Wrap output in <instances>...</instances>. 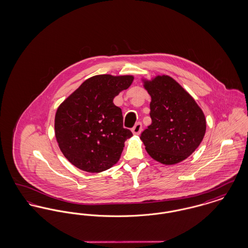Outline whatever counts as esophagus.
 I'll use <instances>...</instances> for the list:
<instances>
[{"label":"esophagus","instance_id":"obj_1","mask_svg":"<svg viewBox=\"0 0 248 248\" xmlns=\"http://www.w3.org/2000/svg\"><path fill=\"white\" fill-rule=\"evenodd\" d=\"M142 131V124L140 123H138L136 124V125L132 128V133L134 135H140Z\"/></svg>","mask_w":248,"mask_h":248}]
</instances>
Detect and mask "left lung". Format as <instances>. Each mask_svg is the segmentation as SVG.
Returning a JSON list of instances; mask_svg holds the SVG:
<instances>
[{
	"label": "left lung",
	"instance_id": "left-lung-1",
	"mask_svg": "<svg viewBox=\"0 0 248 248\" xmlns=\"http://www.w3.org/2000/svg\"><path fill=\"white\" fill-rule=\"evenodd\" d=\"M152 97V124L142 132L149 155L165 165L178 164L199 147L206 131V120L194 98L168 75L142 78Z\"/></svg>",
	"mask_w": 248,
	"mask_h": 248
}]
</instances>
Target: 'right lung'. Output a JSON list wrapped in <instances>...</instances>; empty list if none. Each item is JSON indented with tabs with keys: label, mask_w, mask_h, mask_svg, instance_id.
Segmentation results:
<instances>
[{
	"label": "right lung",
	"mask_w": 248,
	"mask_h": 248,
	"mask_svg": "<svg viewBox=\"0 0 248 248\" xmlns=\"http://www.w3.org/2000/svg\"><path fill=\"white\" fill-rule=\"evenodd\" d=\"M133 81V75H95L59 105L55 136L71 164L88 173H100L118 163L124 142L133 135L123 127L122 109L113 99Z\"/></svg>",
	"instance_id": "right-lung-1"
}]
</instances>
